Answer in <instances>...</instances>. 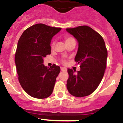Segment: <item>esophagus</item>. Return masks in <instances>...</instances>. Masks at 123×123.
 I'll return each mask as SVG.
<instances>
[{"label":"esophagus","instance_id":"esophagus-1","mask_svg":"<svg viewBox=\"0 0 123 123\" xmlns=\"http://www.w3.org/2000/svg\"><path fill=\"white\" fill-rule=\"evenodd\" d=\"M61 70L62 71H66V70H67V69L66 68H63V67H61Z\"/></svg>","mask_w":123,"mask_h":123}]
</instances>
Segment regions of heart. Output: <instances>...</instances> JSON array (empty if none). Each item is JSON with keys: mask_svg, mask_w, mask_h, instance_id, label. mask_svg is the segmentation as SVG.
Wrapping results in <instances>:
<instances>
[{"mask_svg": "<svg viewBox=\"0 0 123 123\" xmlns=\"http://www.w3.org/2000/svg\"><path fill=\"white\" fill-rule=\"evenodd\" d=\"M71 39H73V38H72V37H67V38H66V39H65L66 43L68 42V41H70V40H71ZM54 44H55V43H54V41H52V42L51 43V44H50L52 48H53V47H54Z\"/></svg>", "mask_w": 123, "mask_h": 123, "instance_id": "obj_1", "label": "heart"}]
</instances>
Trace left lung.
Instances as JSON below:
<instances>
[{"label":"left lung","mask_w":123,"mask_h":123,"mask_svg":"<svg viewBox=\"0 0 123 123\" xmlns=\"http://www.w3.org/2000/svg\"><path fill=\"white\" fill-rule=\"evenodd\" d=\"M77 39L79 48L75 61L80 64V70L75 73L68 69L67 89L71 95L84 97L92 94L98 87L107 66V50L99 33L88 26L66 29Z\"/></svg>","instance_id":"8db88e82"}]
</instances>
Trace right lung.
Returning a JSON list of instances; mask_svg holds the SVG:
<instances>
[{
	"instance_id": "1",
	"label": "right lung",
	"mask_w": 123,
	"mask_h": 123,
	"mask_svg": "<svg viewBox=\"0 0 123 123\" xmlns=\"http://www.w3.org/2000/svg\"><path fill=\"white\" fill-rule=\"evenodd\" d=\"M61 30L37 24L27 29L18 40L15 54L18 80L32 97L43 99L53 92L61 68L55 64L44 66L43 58L50 54L51 40Z\"/></svg>"
}]
</instances>
